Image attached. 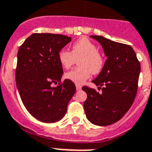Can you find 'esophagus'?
<instances>
[{
    "label": "esophagus",
    "instance_id": "esophagus-1",
    "mask_svg": "<svg viewBox=\"0 0 152 152\" xmlns=\"http://www.w3.org/2000/svg\"><path fill=\"white\" fill-rule=\"evenodd\" d=\"M76 90H77V91H79V90H81V88H82V87H81V86H79V85H76Z\"/></svg>",
    "mask_w": 152,
    "mask_h": 152
}]
</instances>
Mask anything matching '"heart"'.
I'll return each instance as SVG.
<instances>
[{
    "instance_id": "1",
    "label": "heart",
    "mask_w": 152,
    "mask_h": 152,
    "mask_svg": "<svg viewBox=\"0 0 152 152\" xmlns=\"http://www.w3.org/2000/svg\"><path fill=\"white\" fill-rule=\"evenodd\" d=\"M79 59V67L65 74L66 79L76 85L83 84L91 73H99L104 65L103 57L98 53L97 46L86 38L76 41L72 46V51L61 49L58 53V59L64 69H69Z\"/></svg>"
}]
</instances>
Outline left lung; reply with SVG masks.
Here are the masks:
<instances>
[{
  "label": "left lung",
  "instance_id": "8db88e82",
  "mask_svg": "<svg viewBox=\"0 0 152 152\" xmlns=\"http://www.w3.org/2000/svg\"><path fill=\"white\" fill-rule=\"evenodd\" d=\"M90 37L99 42L107 60L91 81L98 88L104 86L102 93L83 87L87 94L83 106L90 122L103 126L117 122L130 108L137 92L141 66L131 46L99 35Z\"/></svg>",
  "mask_w": 152,
  "mask_h": 152
}]
</instances>
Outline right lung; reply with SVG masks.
Here are the masks:
<instances>
[{
    "label": "right lung",
    "mask_w": 152,
    "mask_h": 152,
    "mask_svg": "<svg viewBox=\"0 0 152 152\" xmlns=\"http://www.w3.org/2000/svg\"><path fill=\"white\" fill-rule=\"evenodd\" d=\"M71 40L66 35L34 33L19 48L16 86L26 110L42 122L61 120L76 92L74 83L69 79L52 87L61 81L64 73L58 53Z\"/></svg>",
    "instance_id": "add662e5"
}]
</instances>
